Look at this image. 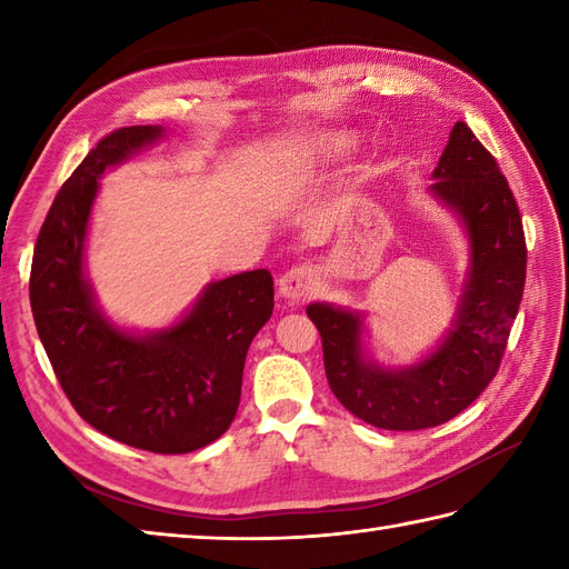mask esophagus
<instances>
[{"mask_svg":"<svg viewBox=\"0 0 569 569\" xmlns=\"http://www.w3.org/2000/svg\"><path fill=\"white\" fill-rule=\"evenodd\" d=\"M312 288H316V269H310V266H296V269L286 271L281 281H278V293L291 300V303H298V300L310 296Z\"/></svg>","mask_w":569,"mask_h":569,"instance_id":"1","label":"esophagus"}]
</instances>
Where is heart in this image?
<instances>
[{
	"label": "heart",
	"mask_w": 569,
	"mask_h": 569,
	"mask_svg": "<svg viewBox=\"0 0 569 569\" xmlns=\"http://www.w3.org/2000/svg\"><path fill=\"white\" fill-rule=\"evenodd\" d=\"M342 147H345V139L337 137V134H322L318 139V149L322 153H335V151H340Z\"/></svg>",
	"instance_id": "heart-1"
}]
</instances>
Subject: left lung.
<instances>
[{"label": "left lung", "instance_id": "left-lung-1", "mask_svg": "<svg viewBox=\"0 0 569 569\" xmlns=\"http://www.w3.org/2000/svg\"><path fill=\"white\" fill-rule=\"evenodd\" d=\"M432 196L469 237V273L452 330L430 357L406 369H383L361 349V312L308 306L322 337L325 373L349 413L373 428L442 426L475 403L497 377L526 286L521 212L497 159L465 122H457L432 171Z\"/></svg>", "mask_w": 569, "mask_h": 569}]
</instances>
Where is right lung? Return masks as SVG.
<instances>
[{
  "instance_id": "add662e5",
  "label": "right lung",
  "mask_w": 569,
  "mask_h": 569,
  "mask_svg": "<svg viewBox=\"0 0 569 569\" xmlns=\"http://www.w3.org/2000/svg\"><path fill=\"white\" fill-rule=\"evenodd\" d=\"M161 137L153 124L122 127L84 156L36 239L29 298L78 416L139 450L186 455L232 426L249 345L273 312V278L257 269L214 281L183 320L143 337L102 316L82 266L98 178Z\"/></svg>"
}]
</instances>
